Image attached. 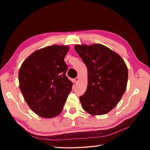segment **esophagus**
Masks as SVG:
<instances>
[{"label":"esophagus","mask_w":150,"mask_h":150,"mask_svg":"<svg viewBox=\"0 0 150 150\" xmlns=\"http://www.w3.org/2000/svg\"><path fill=\"white\" fill-rule=\"evenodd\" d=\"M79 78H78V77H77V78H76L75 79H74V83L76 84V83H78V82L79 81Z\"/></svg>","instance_id":"esophagus-1"}]
</instances>
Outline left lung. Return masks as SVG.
Wrapping results in <instances>:
<instances>
[{
  "label": "left lung",
  "instance_id": "obj_1",
  "mask_svg": "<svg viewBox=\"0 0 150 150\" xmlns=\"http://www.w3.org/2000/svg\"><path fill=\"white\" fill-rule=\"evenodd\" d=\"M74 49L88 69V87L79 97L89 114L103 115L111 111L125 93L128 71L124 60L100 44L76 45Z\"/></svg>",
  "mask_w": 150,
  "mask_h": 150
}]
</instances>
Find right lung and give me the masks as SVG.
Masks as SVG:
<instances>
[{
    "instance_id": "right-lung-1",
    "label": "right lung",
    "mask_w": 150,
    "mask_h": 150,
    "mask_svg": "<svg viewBox=\"0 0 150 150\" xmlns=\"http://www.w3.org/2000/svg\"><path fill=\"white\" fill-rule=\"evenodd\" d=\"M69 49L67 46H47L31 54L21 66V93L31 110L44 118L59 115L71 91L64 60Z\"/></svg>"
}]
</instances>
